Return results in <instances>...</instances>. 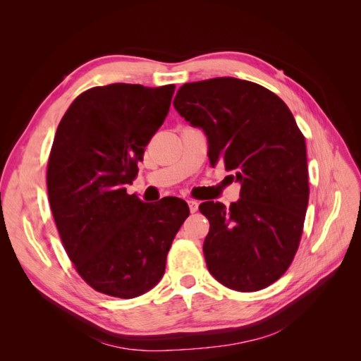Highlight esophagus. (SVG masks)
I'll use <instances>...</instances> for the list:
<instances>
[{
	"instance_id": "esophagus-1",
	"label": "esophagus",
	"mask_w": 361,
	"mask_h": 361,
	"mask_svg": "<svg viewBox=\"0 0 361 361\" xmlns=\"http://www.w3.org/2000/svg\"><path fill=\"white\" fill-rule=\"evenodd\" d=\"M188 206H190V211H191L192 214L199 211V202H197V200L190 199V200H188Z\"/></svg>"
}]
</instances>
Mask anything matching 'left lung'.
<instances>
[{
  "label": "left lung",
  "instance_id": "obj_1",
  "mask_svg": "<svg viewBox=\"0 0 361 361\" xmlns=\"http://www.w3.org/2000/svg\"><path fill=\"white\" fill-rule=\"evenodd\" d=\"M173 105L204 133L211 166L223 161L241 183L228 207L199 206L211 224L207 269L233 290L269 286L297 253L309 203L305 141L290 110L265 87L232 76L183 84Z\"/></svg>",
  "mask_w": 361,
  "mask_h": 361
}]
</instances>
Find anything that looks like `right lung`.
Returning a JSON list of instances; mask_svg holds the SVG:
<instances>
[{
  "label": "right lung",
  "instance_id": "add662e5",
  "mask_svg": "<svg viewBox=\"0 0 361 361\" xmlns=\"http://www.w3.org/2000/svg\"><path fill=\"white\" fill-rule=\"evenodd\" d=\"M173 93V84L93 87L72 102L54 137L47 182L60 238L78 274L111 297L135 298L158 285L190 215L182 199L150 204L126 192Z\"/></svg>",
  "mask_w": 361,
  "mask_h": 361
}]
</instances>
